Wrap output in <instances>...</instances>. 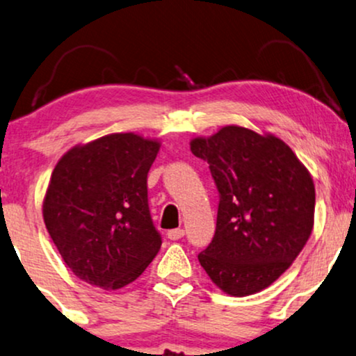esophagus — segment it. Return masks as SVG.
I'll use <instances>...</instances> for the list:
<instances>
[{
    "label": "esophagus",
    "mask_w": 356,
    "mask_h": 356,
    "mask_svg": "<svg viewBox=\"0 0 356 356\" xmlns=\"http://www.w3.org/2000/svg\"><path fill=\"white\" fill-rule=\"evenodd\" d=\"M166 236H168L170 241H178V239H181L183 236H185V231L179 229V227H178V229L168 231V234H166Z\"/></svg>",
    "instance_id": "34e87169"
}]
</instances>
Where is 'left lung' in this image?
Returning <instances> with one entry per match:
<instances>
[{
  "label": "left lung",
  "mask_w": 356,
  "mask_h": 356,
  "mask_svg": "<svg viewBox=\"0 0 356 356\" xmlns=\"http://www.w3.org/2000/svg\"><path fill=\"white\" fill-rule=\"evenodd\" d=\"M190 145L208 161L219 193L216 231L200 264L229 296L269 287L310 238L312 177L282 140L244 127H222Z\"/></svg>",
  "instance_id": "obj_1"
}]
</instances>
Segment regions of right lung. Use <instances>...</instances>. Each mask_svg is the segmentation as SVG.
I'll return each instance as SVG.
<instances>
[{"instance_id":"1","label":"right lung","mask_w":356,"mask_h":356,"mask_svg":"<svg viewBox=\"0 0 356 356\" xmlns=\"http://www.w3.org/2000/svg\"><path fill=\"white\" fill-rule=\"evenodd\" d=\"M160 143L113 134L74 147L56 165L42 216L79 279L105 291L134 282L160 251L147 177Z\"/></svg>"}]
</instances>
